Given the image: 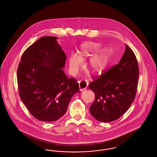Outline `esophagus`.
Masks as SVG:
<instances>
[{"label":"esophagus","instance_id":"obj_1","mask_svg":"<svg viewBox=\"0 0 157 157\" xmlns=\"http://www.w3.org/2000/svg\"><path fill=\"white\" fill-rule=\"evenodd\" d=\"M87 85H88V83L85 81H79V89L81 91L86 89L87 87Z\"/></svg>","mask_w":157,"mask_h":157}]
</instances>
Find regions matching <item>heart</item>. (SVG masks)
<instances>
[{
	"label": "heart",
	"mask_w": 157,
	"mask_h": 157,
	"mask_svg": "<svg viewBox=\"0 0 157 157\" xmlns=\"http://www.w3.org/2000/svg\"><path fill=\"white\" fill-rule=\"evenodd\" d=\"M101 45L93 42H86L80 48L79 55L73 53L69 59V70L73 75L78 73L82 64V59L89 57L87 66L94 73L102 71L109 65L111 60V52L108 48L99 49Z\"/></svg>",
	"instance_id": "1"
}]
</instances>
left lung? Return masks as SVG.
<instances>
[{"instance_id":"obj_1","label":"left lung","mask_w":157,"mask_h":157,"mask_svg":"<svg viewBox=\"0 0 157 157\" xmlns=\"http://www.w3.org/2000/svg\"><path fill=\"white\" fill-rule=\"evenodd\" d=\"M139 67L132 50L125 44L119 63L100 77L93 78L89 85L95 94L90 108L96 120L109 123L119 119L133 102L137 91Z\"/></svg>"}]
</instances>
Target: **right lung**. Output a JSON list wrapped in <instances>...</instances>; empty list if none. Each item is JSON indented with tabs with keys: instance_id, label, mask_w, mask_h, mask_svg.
<instances>
[{
	"instance_id": "right-lung-1",
	"label": "right lung",
	"mask_w": 157,
	"mask_h": 157,
	"mask_svg": "<svg viewBox=\"0 0 157 157\" xmlns=\"http://www.w3.org/2000/svg\"><path fill=\"white\" fill-rule=\"evenodd\" d=\"M57 38L44 36L29 47L17 70L21 99L30 113L43 121L60 119L79 91L76 79L68 78L63 70L66 56Z\"/></svg>"
}]
</instances>
